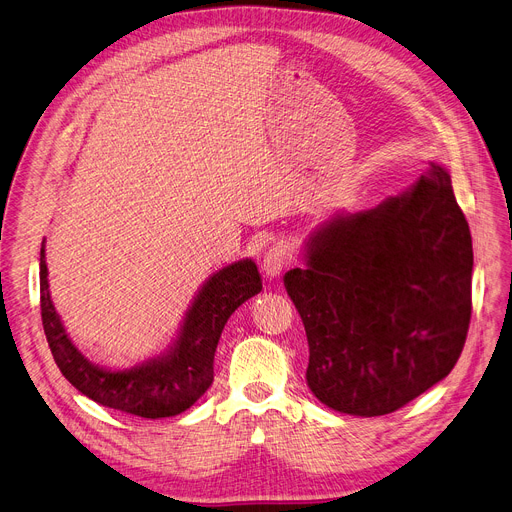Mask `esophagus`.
I'll list each match as a JSON object with an SVG mask.
<instances>
[{
    "instance_id": "obj_1",
    "label": "esophagus",
    "mask_w": 512,
    "mask_h": 512,
    "mask_svg": "<svg viewBox=\"0 0 512 512\" xmlns=\"http://www.w3.org/2000/svg\"><path fill=\"white\" fill-rule=\"evenodd\" d=\"M290 261H292V255H290L288 247L286 245H274L270 251L265 253L263 263H261V270H263L267 280H274V278H278L286 270V267L290 265Z\"/></svg>"
}]
</instances>
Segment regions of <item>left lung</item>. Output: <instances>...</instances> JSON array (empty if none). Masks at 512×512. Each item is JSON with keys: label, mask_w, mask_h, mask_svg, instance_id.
<instances>
[{"label": "left lung", "mask_w": 512, "mask_h": 512, "mask_svg": "<svg viewBox=\"0 0 512 512\" xmlns=\"http://www.w3.org/2000/svg\"><path fill=\"white\" fill-rule=\"evenodd\" d=\"M471 232L438 166L375 209L336 213L284 286L309 342L307 384L326 407L378 417L444 380L471 321Z\"/></svg>", "instance_id": "1"}]
</instances>
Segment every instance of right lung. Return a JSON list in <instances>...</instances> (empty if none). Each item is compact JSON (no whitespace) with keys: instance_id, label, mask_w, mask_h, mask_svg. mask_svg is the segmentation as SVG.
<instances>
[{"instance_id":"1","label":"right lung","mask_w":512,"mask_h":512,"mask_svg":"<svg viewBox=\"0 0 512 512\" xmlns=\"http://www.w3.org/2000/svg\"><path fill=\"white\" fill-rule=\"evenodd\" d=\"M39 267L43 330L64 378L99 405L145 419L180 415L207 392L213 382V355L228 317L261 292L255 261L242 259L226 265L199 290L168 353L130 369L110 371L80 353L62 326L49 297L45 240Z\"/></svg>"}]
</instances>
